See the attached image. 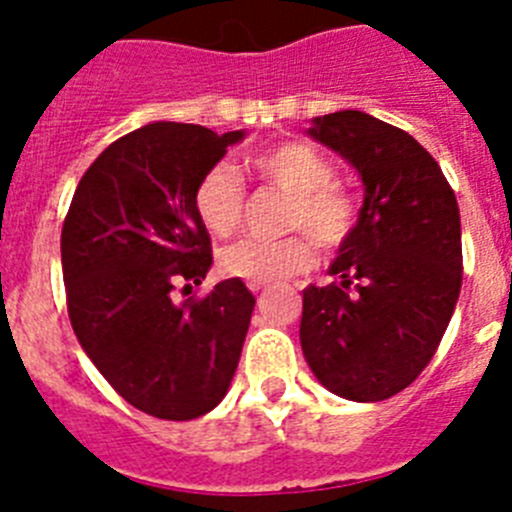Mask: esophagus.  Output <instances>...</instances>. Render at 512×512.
I'll list each match as a JSON object with an SVG mask.
<instances>
[{
    "instance_id": "obj_1",
    "label": "esophagus",
    "mask_w": 512,
    "mask_h": 512,
    "mask_svg": "<svg viewBox=\"0 0 512 512\" xmlns=\"http://www.w3.org/2000/svg\"><path fill=\"white\" fill-rule=\"evenodd\" d=\"M251 287V292H261V284H248Z\"/></svg>"
}]
</instances>
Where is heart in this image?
I'll return each mask as SVG.
<instances>
[{
    "label": "heart",
    "mask_w": 512,
    "mask_h": 512,
    "mask_svg": "<svg viewBox=\"0 0 512 512\" xmlns=\"http://www.w3.org/2000/svg\"><path fill=\"white\" fill-rule=\"evenodd\" d=\"M248 169L271 189L289 194L282 241L246 238L220 253V269L248 284H277L305 274L318 261V243L341 248L361 217L359 197L336 179V166L318 148L287 140L248 158ZM194 210L217 238L235 233L246 212V184L230 164H215L194 187ZM319 241L315 242L314 238Z\"/></svg>",
    "instance_id": "b5f03b06"
}]
</instances>
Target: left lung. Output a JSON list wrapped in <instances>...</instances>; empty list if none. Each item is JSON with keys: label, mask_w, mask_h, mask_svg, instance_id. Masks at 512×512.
Listing matches in <instances>:
<instances>
[{"label": "left lung", "mask_w": 512, "mask_h": 512, "mask_svg": "<svg viewBox=\"0 0 512 512\" xmlns=\"http://www.w3.org/2000/svg\"><path fill=\"white\" fill-rule=\"evenodd\" d=\"M307 133L356 166L364 207L328 269L336 282L302 292V354L338 397L387 400L418 379L454 315L459 205L436 158L395 125L341 110Z\"/></svg>", "instance_id": "left-lung-1"}]
</instances>
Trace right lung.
<instances>
[{
    "label": "right lung",
    "mask_w": 512,
    "mask_h": 512,
    "mask_svg": "<svg viewBox=\"0 0 512 512\" xmlns=\"http://www.w3.org/2000/svg\"><path fill=\"white\" fill-rule=\"evenodd\" d=\"M241 130L151 122L104 148L81 176L61 230L71 328L112 390L164 420H192L223 400L256 300L241 279L174 302L202 284L210 233L194 187Z\"/></svg>",
    "instance_id": "obj_1"
}]
</instances>
